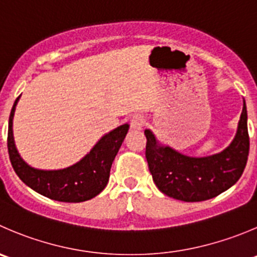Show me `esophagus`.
Masks as SVG:
<instances>
[{"instance_id":"obj_1","label":"esophagus","mask_w":257,"mask_h":257,"mask_svg":"<svg viewBox=\"0 0 257 257\" xmlns=\"http://www.w3.org/2000/svg\"><path fill=\"white\" fill-rule=\"evenodd\" d=\"M144 124H146V118H144L142 114H136V115L132 116V119H131L132 128L141 129V128H143Z\"/></svg>"}]
</instances>
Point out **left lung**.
Wrapping results in <instances>:
<instances>
[{"label": "left lung", "mask_w": 257, "mask_h": 257, "mask_svg": "<svg viewBox=\"0 0 257 257\" xmlns=\"http://www.w3.org/2000/svg\"><path fill=\"white\" fill-rule=\"evenodd\" d=\"M146 158L149 172L159 191L184 202H200L221 195L240 179L250 149L247 110L243 100L237 132L230 146L213 156L188 157L162 146L149 129Z\"/></svg>", "instance_id": "obj_1"}]
</instances>
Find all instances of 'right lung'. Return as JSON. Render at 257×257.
<instances>
[{"label":"right lung","mask_w":257,"mask_h":257,"mask_svg":"<svg viewBox=\"0 0 257 257\" xmlns=\"http://www.w3.org/2000/svg\"><path fill=\"white\" fill-rule=\"evenodd\" d=\"M20 96L11 109L7 136L10 161L20 179L40 195L60 202H84L98 196L108 183L111 164L128 133V124H123L101 137L83 159L68 168L37 169L21 158L15 146L12 120Z\"/></svg>","instance_id":"right-lung-1"}]
</instances>
